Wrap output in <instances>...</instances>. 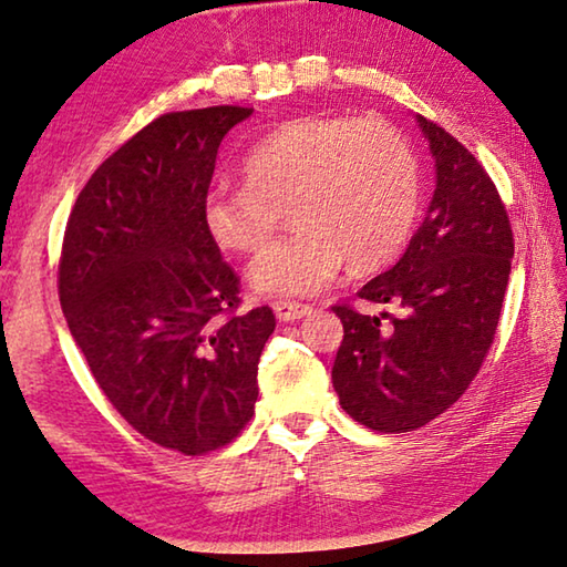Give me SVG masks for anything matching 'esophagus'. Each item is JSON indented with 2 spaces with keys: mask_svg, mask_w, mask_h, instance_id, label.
I'll list each match as a JSON object with an SVG mask.
<instances>
[{
  "mask_svg": "<svg viewBox=\"0 0 567 567\" xmlns=\"http://www.w3.org/2000/svg\"><path fill=\"white\" fill-rule=\"evenodd\" d=\"M274 311L278 321H296V319L309 317L311 307H307V303H296V301H276Z\"/></svg>",
  "mask_w": 567,
  "mask_h": 567,
  "instance_id": "obj_1",
  "label": "esophagus"
}]
</instances>
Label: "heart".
I'll return each mask as SVG.
<instances>
[{"label": "heart", "mask_w": 567, "mask_h": 567, "mask_svg": "<svg viewBox=\"0 0 567 567\" xmlns=\"http://www.w3.org/2000/svg\"><path fill=\"white\" fill-rule=\"evenodd\" d=\"M246 185H213L203 223L233 254L264 248L289 207L296 230L248 266L264 296H309L344 260L368 274L385 266L417 220L421 179L405 136L380 118L299 116L268 132L243 159Z\"/></svg>", "instance_id": "heart-1"}]
</instances>
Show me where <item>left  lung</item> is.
<instances>
[{"mask_svg": "<svg viewBox=\"0 0 567 567\" xmlns=\"http://www.w3.org/2000/svg\"><path fill=\"white\" fill-rule=\"evenodd\" d=\"M415 121L435 159L431 205L403 258L357 293L398 313L334 307L344 327L332 368L339 405L380 433L421 429L466 393L494 342L515 256L489 174L439 124Z\"/></svg>", "mask_w": 567, "mask_h": 567, "instance_id": "left-lung-1", "label": "left lung"}]
</instances>
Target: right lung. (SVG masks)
<instances>
[{
	"label": "right lung",
	"instance_id": "1",
	"mask_svg": "<svg viewBox=\"0 0 567 567\" xmlns=\"http://www.w3.org/2000/svg\"><path fill=\"white\" fill-rule=\"evenodd\" d=\"M254 109L164 113L78 195L58 266L78 350L121 417L185 456L230 443L258 400L268 307L238 284L203 223L217 150Z\"/></svg>",
	"mask_w": 567,
	"mask_h": 567
}]
</instances>
